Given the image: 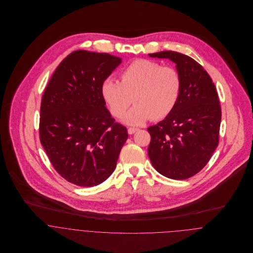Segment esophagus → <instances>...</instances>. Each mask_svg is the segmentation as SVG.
Listing matches in <instances>:
<instances>
[{
    "mask_svg": "<svg viewBox=\"0 0 253 253\" xmlns=\"http://www.w3.org/2000/svg\"><path fill=\"white\" fill-rule=\"evenodd\" d=\"M137 130H138V128H135V127H129V128L127 129V132H128L129 134H133V133H135Z\"/></svg>",
    "mask_w": 253,
    "mask_h": 253,
    "instance_id": "obj_1",
    "label": "esophagus"
}]
</instances>
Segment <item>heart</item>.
<instances>
[{
	"mask_svg": "<svg viewBox=\"0 0 253 253\" xmlns=\"http://www.w3.org/2000/svg\"><path fill=\"white\" fill-rule=\"evenodd\" d=\"M181 90L178 72L149 59H136L121 73V82L109 77L101 84V95L110 112L121 117L132 101L136 104L123 118L127 125L138 126L150 118L168 117L175 107ZM134 97L132 98V96Z\"/></svg>",
	"mask_w": 253,
	"mask_h": 253,
	"instance_id": "1",
	"label": "heart"
}]
</instances>
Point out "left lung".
Wrapping results in <instances>:
<instances>
[{"label": "left lung", "mask_w": 253, "mask_h": 253, "mask_svg": "<svg viewBox=\"0 0 253 253\" xmlns=\"http://www.w3.org/2000/svg\"><path fill=\"white\" fill-rule=\"evenodd\" d=\"M149 56L176 64L181 90L172 112L148 127V155L162 175L187 179L206 167L218 146L221 107L216 88L203 66L188 55L166 50Z\"/></svg>", "instance_id": "obj_1"}]
</instances>
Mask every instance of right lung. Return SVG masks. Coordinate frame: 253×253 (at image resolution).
<instances>
[{
  "mask_svg": "<svg viewBox=\"0 0 253 253\" xmlns=\"http://www.w3.org/2000/svg\"><path fill=\"white\" fill-rule=\"evenodd\" d=\"M122 63L104 52L77 50L65 57L42 97L40 139L55 170L83 187L104 182L128 135L115 123L101 84Z\"/></svg>",
  "mask_w": 253,
  "mask_h": 253,
  "instance_id": "right-lung-1",
  "label": "right lung"
}]
</instances>
